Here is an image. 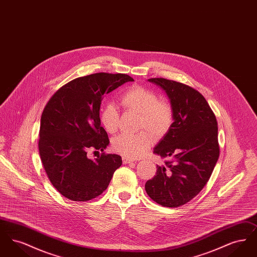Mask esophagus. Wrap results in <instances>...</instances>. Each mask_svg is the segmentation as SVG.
Returning a JSON list of instances; mask_svg holds the SVG:
<instances>
[{"instance_id":"1","label":"esophagus","mask_w":257,"mask_h":257,"mask_svg":"<svg viewBox=\"0 0 257 257\" xmlns=\"http://www.w3.org/2000/svg\"><path fill=\"white\" fill-rule=\"evenodd\" d=\"M135 159L133 158H130V157H127V156H123L122 162L123 164H130V163H133Z\"/></svg>"}]
</instances>
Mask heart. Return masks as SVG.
Segmentation results:
<instances>
[{"instance_id": "heart-1", "label": "heart", "mask_w": 257, "mask_h": 257, "mask_svg": "<svg viewBox=\"0 0 257 257\" xmlns=\"http://www.w3.org/2000/svg\"><path fill=\"white\" fill-rule=\"evenodd\" d=\"M121 105L128 111L139 113V128H146L155 137H163L171 129L173 112L171 105L159 101L158 95L144 86H137L126 90L121 96ZM101 122L106 131L113 134L119 127V113L113 104H108L101 111ZM152 144L147 132L120 134L112 140L115 151L127 157H139Z\"/></svg>"}]
</instances>
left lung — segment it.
<instances>
[{
  "label": "left lung",
  "mask_w": 257,
  "mask_h": 257,
  "mask_svg": "<svg viewBox=\"0 0 257 257\" xmlns=\"http://www.w3.org/2000/svg\"><path fill=\"white\" fill-rule=\"evenodd\" d=\"M165 90L171 102L173 122L153 152L167 158L146 191L165 207H178L204 188L220 155L218 123L207 101L191 86L164 78L147 80Z\"/></svg>",
  "instance_id": "left-lung-1"
}]
</instances>
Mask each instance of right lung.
Listing matches in <instances>:
<instances>
[{"mask_svg": "<svg viewBox=\"0 0 257 257\" xmlns=\"http://www.w3.org/2000/svg\"><path fill=\"white\" fill-rule=\"evenodd\" d=\"M134 79L126 74L95 73L61 86L45 106L38 148L51 183L66 198L86 201L101 195L122 164L116 154L87 157L110 144L99 110L105 94Z\"/></svg>", "mask_w": 257, "mask_h": 257, "instance_id": "right-lung-1", "label": "right lung"}]
</instances>
